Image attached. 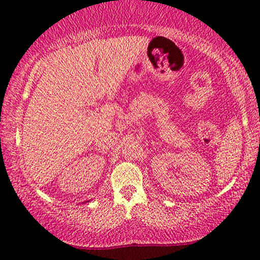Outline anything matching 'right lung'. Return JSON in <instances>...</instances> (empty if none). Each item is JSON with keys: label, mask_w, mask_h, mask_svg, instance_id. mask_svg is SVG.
<instances>
[{"label": "right lung", "mask_w": 260, "mask_h": 260, "mask_svg": "<svg viewBox=\"0 0 260 260\" xmlns=\"http://www.w3.org/2000/svg\"><path fill=\"white\" fill-rule=\"evenodd\" d=\"M86 202H88V201H86Z\"/></svg>", "instance_id": "1"}]
</instances>
